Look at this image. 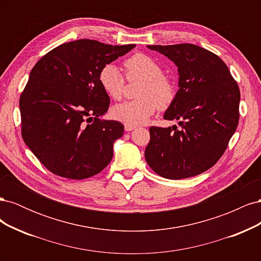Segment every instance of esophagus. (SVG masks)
I'll use <instances>...</instances> for the list:
<instances>
[{
    "instance_id": "1",
    "label": "esophagus",
    "mask_w": 261,
    "mask_h": 261,
    "mask_svg": "<svg viewBox=\"0 0 261 261\" xmlns=\"http://www.w3.org/2000/svg\"><path fill=\"white\" fill-rule=\"evenodd\" d=\"M124 127H125V130H126V132H132V130H134V129L136 128V126H135V125L125 124V125H124Z\"/></svg>"
}]
</instances>
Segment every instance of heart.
Returning a JSON list of instances; mask_svg holds the SVG:
<instances>
[{
  "label": "heart",
  "mask_w": 261,
  "mask_h": 261,
  "mask_svg": "<svg viewBox=\"0 0 261 261\" xmlns=\"http://www.w3.org/2000/svg\"><path fill=\"white\" fill-rule=\"evenodd\" d=\"M128 80H141L139 99L124 101L112 109V116L116 121L129 125L146 123L158 108L167 109L175 99V86L168 77L163 76V69L152 58L143 53L132 55L124 62ZM99 84L108 97L117 100L122 97L124 76L113 63L101 67L98 75Z\"/></svg>",
  "instance_id": "heart-1"
}]
</instances>
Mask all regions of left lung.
Masks as SVG:
<instances>
[{
  "label": "left lung",
  "mask_w": 261,
  "mask_h": 261,
  "mask_svg": "<svg viewBox=\"0 0 261 261\" xmlns=\"http://www.w3.org/2000/svg\"><path fill=\"white\" fill-rule=\"evenodd\" d=\"M147 46L177 66L179 89L163 118L177 120L180 128L151 126L146 161L164 178L198 175L218 162L238 127V83L218 55L198 45Z\"/></svg>",
  "instance_id": "8db88e82"
}]
</instances>
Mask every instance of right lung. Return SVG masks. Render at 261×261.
<instances>
[{"instance_id": "1", "label": "right lung", "mask_w": 261, "mask_h": 261, "mask_svg": "<svg viewBox=\"0 0 261 261\" xmlns=\"http://www.w3.org/2000/svg\"><path fill=\"white\" fill-rule=\"evenodd\" d=\"M135 46L81 39L57 46L31 69L19 99L21 135L53 174L84 179L111 162L124 126L100 118L110 98L98 75L102 66Z\"/></svg>"}]
</instances>
